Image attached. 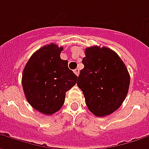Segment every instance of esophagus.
<instances>
[{"label":"esophagus","mask_w":149,"mask_h":149,"mask_svg":"<svg viewBox=\"0 0 149 149\" xmlns=\"http://www.w3.org/2000/svg\"><path fill=\"white\" fill-rule=\"evenodd\" d=\"M79 72H80L79 69H77H77H75L74 70V73L77 75V76H78V75H79Z\"/></svg>","instance_id":"esophagus-1"}]
</instances>
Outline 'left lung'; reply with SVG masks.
Returning <instances> with one entry per match:
<instances>
[{
    "label": "left lung",
    "mask_w": 149,
    "mask_h": 149,
    "mask_svg": "<svg viewBox=\"0 0 149 149\" xmlns=\"http://www.w3.org/2000/svg\"><path fill=\"white\" fill-rule=\"evenodd\" d=\"M85 56L77 84L92 113L97 117L109 115L126 98L130 84L127 68L119 56L105 47H87Z\"/></svg>",
    "instance_id": "left-lung-1"
}]
</instances>
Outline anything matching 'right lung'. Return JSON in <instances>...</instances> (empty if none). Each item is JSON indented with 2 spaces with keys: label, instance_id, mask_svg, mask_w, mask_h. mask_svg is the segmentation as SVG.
I'll list each match as a JSON object with an SVG mask.
<instances>
[{
  "label": "right lung",
  "instance_id": "add662e5",
  "mask_svg": "<svg viewBox=\"0 0 149 149\" xmlns=\"http://www.w3.org/2000/svg\"><path fill=\"white\" fill-rule=\"evenodd\" d=\"M63 48L54 43L42 47L30 57L23 70L22 87L29 104L46 115L61 109L66 93L77 83V77L60 54Z\"/></svg>",
  "mask_w": 149,
  "mask_h": 149
}]
</instances>
